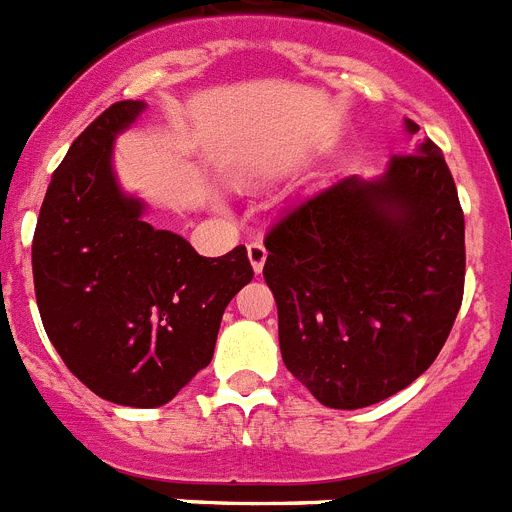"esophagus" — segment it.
<instances>
[{
  "label": "esophagus",
  "instance_id": "esophagus-1",
  "mask_svg": "<svg viewBox=\"0 0 512 512\" xmlns=\"http://www.w3.org/2000/svg\"><path fill=\"white\" fill-rule=\"evenodd\" d=\"M247 257H249V263H252V270H255V273H263L265 257H268V249H265V244L263 242H249L247 244Z\"/></svg>",
  "mask_w": 512,
  "mask_h": 512
}]
</instances>
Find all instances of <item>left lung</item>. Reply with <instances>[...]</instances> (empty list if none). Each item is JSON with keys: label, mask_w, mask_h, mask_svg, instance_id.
<instances>
[{"label": "left lung", "mask_w": 512, "mask_h": 512, "mask_svg": "<svg viewBox=\"0 0 512 512\" xmlns=\"http://www.w3.org/2000/svg\"><path fill=\"white\" fill-rule=\"evenodd\" d=\"M407 134L418 123L405 120ZM286 368L336 410L376 405L442 352L465 281V220L442 149L299 199L265 236Z\"/></svg>", "instance_id": "left-lung-1"}]
</instances>
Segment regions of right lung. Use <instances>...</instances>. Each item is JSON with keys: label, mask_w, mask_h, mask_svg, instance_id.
<instances>
[{"label": "right lung", "mask_w": 512, "mask_h": 512, "mask_svg": "<svg viewBox=\"0 0 512 512\" xmlns=\"http://www.w3.org/2000/svg\"><path fill=\"white\" fill-rule=\"evenodd\" d=\"M144 107L115 102L73 141L31 249L49 342L81 384L128 407L165 405L213 360L223 310L255 276L242 244L202 257L120 191L112 144Z\"/></svg>", "instance_id": "obj_1"}]
</instances>
